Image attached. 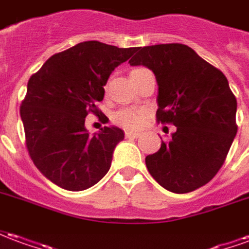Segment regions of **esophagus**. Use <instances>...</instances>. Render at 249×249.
Listing matches in <instances>:
<instances>
[{
	"label": "esophagus",
	"instance_id": "esophagus-1",
	"mask_svg": "<svg viewBox=\"0 0 249 249\" xmlns=\"http://www.w3.org/2000/svg\"><path fill=\"white\" fill-rule=\"evenodd\" d=\"M125 137H128V139H137V137H140V133H137V132H130V130H126V132H125Z\"/></svg>",
	"mask_w": 249,
	"mask_h": 249
}]
</instances>
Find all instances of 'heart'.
I'll return each mask as SVG.
<instances>
[{"label":"heart","instance_id":"b5f03b06","mask_svg":"<svg viewBox=\"0 0 249 249\" xmlns=\"http://www.w3.org/2000/svg\"><path fill=\"white\" fill-rule=\"evenodd\" d=\"M135 71H139V69H135ZM144 120H145V112L142 109L137 108L120 109L116 112L113 117V121L116 124L121 125L126 129H139L144 124Z\"/></svg>","mask_w":249,"mask_h":249}]
</instances>
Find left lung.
I'll list each match as a JSON object with an SVG mask.
<instances>
[{
    "label": "left lung",
    "instance_id": "left-lung-1",
    "mask_svg": "<svg viewBox=\"0 0 249 249\" xmlns=\"http://www.w3.org/2000/svg\"><path fill=\"white\" fill-rule=\"evenodd\" d=\"M129 62L155 73L157 123L178 128L145 157L152 178L175 193L205 185L223 167L237 133V101L227 77L183 44L139 48Z\"/></svg>",
    "mask_w": 249,
    "mask_h": 249
}]
</instances>
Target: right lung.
<instances>
[{
    "instance_id": "right-lung-1",
    "label": "right lung",
    "mask_w": 249,
    "mask_h": 249,
    "mask_svg": "<svg viewBox=\"0 0 249 249\" xmlns=\"http://www.w3.org/2000/svg\"><path fill=\"white\" fill-rule=\"evenodd\" d=\"M136 48L85 41L56 53L28 81L19 113L30 159L45 178L68 191H84L107 175L124 132L104 126L89 136L88 113L105 123L98 109L110 73Z\"/></svg>"
}]
</instances>
